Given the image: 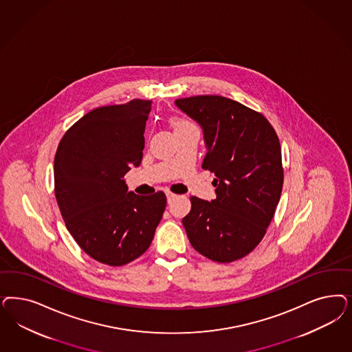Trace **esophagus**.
I'll list each match as a JSON object with an SVG mask.
<instances>
[{
	"label": "esophagus",
	"instance_id": "esophagus-1",
	"mask_svg": "<svg viewBox=\"0 0 352 352\" xmlns=\"http://www.w3.org/2000/svg\"><path fill=\"white\" fill-rule=\"evenodd\" d=\"M166 195H167V201H168V204H170L177 195L175 193H172V192H166Z\"/></svg>",
	"mask_w": 352,
	"mask_h": 352
}]
</instances>
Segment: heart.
Here are the masks:
<instances>
[{
	"mask_svg": "<svg viewBox=\"0 0 352 352\" xmlns=\"http://www.w3.org/2000/svg\"><path fill=\"white\" fill-rule=\"evenodd\" d=\"M170 123H172L175 129L182 128L184 125L189 124V122H186V120H184V119H180V118H175V119H172V122H170Z\"/></svg>",
	"mask_w": 352,
	"mask_h": 352,
	"instance_id": "heart-1",
	"label": "heart"
}]
</instances>
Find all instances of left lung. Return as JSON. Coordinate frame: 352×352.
I'll return each mask as SVG.
<instances>
[{
    "instance_id": "left-lung-1",
    "label": "left lung",
    "mask_w": 352,
    "mask_h": 352,
    "mask_svg": "<svg viewBox=\"0 0 352 352\" xmlns=\"http://www.w3.org/2000/svg\"><path fill=\"white\" fill-rule=\"evenodd\" d=\"M204 128V170L215 173L216 199L190 197L188 239L210 261L230 263L255 249L272 221L284 185L280 140L261 113L221 96L176 100Z\"/></svg>"
}]
</instances>
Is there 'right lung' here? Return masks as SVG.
Instances as JSON below:
<instances>
[{
	"label": "right lung",
	"mask_w": 352,
	"mask_h": 352,
	"mask_svg": "<svg viewBox=\"0 0 352 352\" xmlns=\"http://www.w3.org/2000/svg\"><path fill=\"white\" fill-rule=\"evenodd\" d=\"M151 101L94 109L68 128L54 157V193L80 249L120 267L148 249L164 212L163 192H128L125 173L138 167Z\"/></svg>",
	"instance_id": "right-lung-1"
}]
</instances>
